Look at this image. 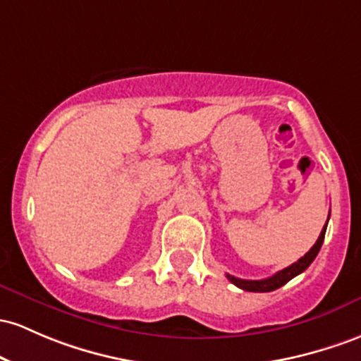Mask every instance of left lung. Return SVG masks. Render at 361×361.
Masks as SVG:
<instances>
[{"label":"left lung","mask_w":361,"mask_h":361,"mask_svg":"<svg viewBox=\"0 0 361 361\" xmlns=\"http://www.w3.org/2000/svg\"><path fill=\"white\" fill-rule=\"evenodd\" d=\"M327 221H329V219H327ZM326 229H327V224L322 228V233H320L319 240L315 241L314 247H312L310 250L305 253V255L302 257V259L298 260V262L291 264L290 267H286V269H283V271L276 272L274 276L267 277V279L250 281V279H240V277L229 276V274H226V277H228V279L231 281V283L235 284V286H238V288H241V290H245V291H253V293L274 291V290H277V288L284 286V284H286L288 281H291L295 276L302 274L305 269H307L308 265L314 262V259L317 257V253H319L320 247H322V243H324V236H326Z\"/></svg>","instance_id":"obj_1"}]
</instances>
